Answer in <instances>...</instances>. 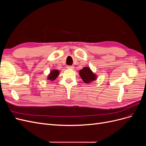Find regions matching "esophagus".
Wrapping results in <instances>:
<instances>
[{
  "label": "esophagus",
  "mask_w": 146,
  "mask_h": 146,
  "mask_svg": "<svg viewBox=\"0 0 146 146\" xmlns=\"http://www.w3.org/2000/svg\"><path fill=\"white\" fill-rule=\"evenodd\" d=\"M67 68L69 69H74V66H68Z\"/></svg>",
  "instance_id": "esophagus-1"
}]
</instances>
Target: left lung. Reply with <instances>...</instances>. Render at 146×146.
<instances>
[{
  "mask_svg": "<svg viewBox=\"0 0 146 146\" xmlns=\"http://www.w3.org/2000/svg\"><path fill=\"white\" fill-rule=\"evenodd\" d=\"M79 74L81 77L82 80L85 83H90L97 79L96 74L92 71L90 67H84L80 70Z\"/></svg>",
  "mask_w": 146,
  "mask_h": 146,
  "instance_id": "left-lung-1",
  "label": "left lung"
}]
</instances>
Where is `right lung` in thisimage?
I'll list each match as a JSON object with an SVG mask.
<instances>
[{"instance_id": "1", "label": "right lung", "mask_w": 146, "mask_h": 146, "mask_svg": "<svg viewBox=\"0 0 146 146\" xmlns=\"http://www.w3.org/2000/svg\"><path fill=\"white\" fill-rule=\"evenodd\" d=\"M59 74H60V71L58 70L53 69L50 72V74L48 75L47 79L48 80L54 81L57 77H58V76H59Z\"/></svg>"}]
</instances>
